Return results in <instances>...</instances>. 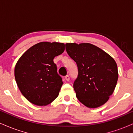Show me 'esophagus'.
I'll list each match as a JSON object with an SVG mask.
<instances>
[{
    "instance_id": "obj_1",
    "label": "esophagus",
    "mask_w": 133,
    "mask_h": 133,
    "mask_svg": "<svg viewBox=\"0 0 133 133\" xmlns=\"http://www.w3.org/2000/svg\"><path fill=\"white\" fill-rule=\"evenodd\" d=\"M65 80L67 81H69L70 80V77H69V76L68 75L65 76Z\"/></svg>"
}]
</instances>
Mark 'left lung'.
Segmentation results:
<instances>
[{"instance_id":"left-lung-1","label":"left lung","mask_w":133,"mask_h":133,"mask_svg":"<svg viewBox=\"0 0 133 133\" xmlns=\"http://www.w3.org/2000/svg\"><path fill=\"white\" fill-rule=\"evenodd\" d=\"M65 50L77 65L78 75L73 88L78 100L89 108L106 103L113 93L118 79L114 59L89 43H67Z\"/></svg>"}]
</instances>
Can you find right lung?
Here are the masks:
<instances>
[{
    "label": "right lung",
    "mask_w": 133,
    "mask_h": 133,
    "mask_svg": "<svg viewBox=\"0 0 133 133\" xmlns=\"http://www.w3.org/2000/svg\"><path fill=\"white\" fill-rule=\"evenodd\" d=\"M64 50L63 43L39 42L18 60L15 79L22 95L31 103L46 106L57 97L63 82L53 60Z\"/></svg>",
    "instance_id": "1"
}]
</instances>
